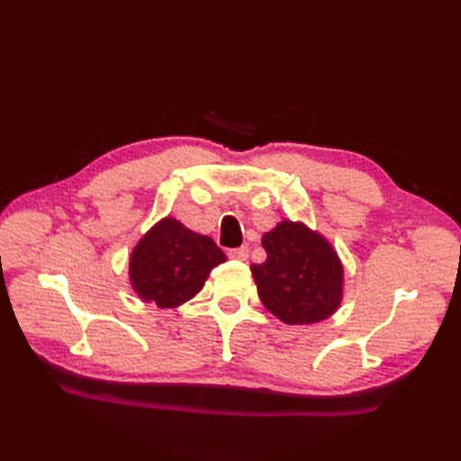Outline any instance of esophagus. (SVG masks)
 Masks as SVG:
<instances>
[{
  "mask_svg": "<svg viewBox=\"0 0 461 461\" xmlns=\"http://www.w3.org/2000/svg\"><path fill=\"white\" fill-rule=\"evenodd\" d=\"M249 256V249L248 246H241V248H233V249H228V258L230 259H236V261H246Z\"/></svg>",
  "mask_w": 461,
  "mask_h": 461,
  "instance_id": "1",
  "label": "esophagus"
}]
</instances>
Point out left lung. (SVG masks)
Segmentation results:
<instances>
[{"mask_svg":"<svg viewBox=\"0 0 461 461\" xmlns=\"http://www.w3.org/2000/svg\"><path fill=\"white\" fill-rule=\"evenodd\" d=\"M266 263L251 266L261 303L287 325H309L335 312L342 293L337 253L303 223L281 221L261 240Z\"/></svg>","mask_w":461,"mask_h":461,"instance_id":"left-lung-1","label":"left lung"}]
</instances>
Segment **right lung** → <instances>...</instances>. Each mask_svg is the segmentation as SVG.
<instances>
[{
    "label": "right lung",
    "instance_id": "add662e5",
    "mask_svg": "<svg viewBox=\"0 0 461 461\" xmlns=\"http://www.w3.org/2000/svg\"><path fill=\"white\" fill-rule=\"evenodd\" d=\"M223 261V251L213 240L166 218L132 251V287L140 299L162 309L178 307L202 289L208 273Z\"/></svg>",
    "mask_w": 461,
    "mask_h": 461
}]
</instances>
